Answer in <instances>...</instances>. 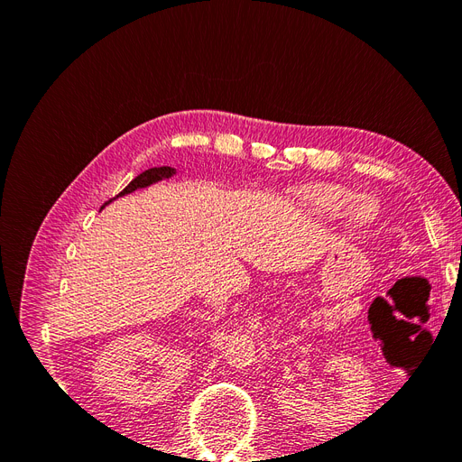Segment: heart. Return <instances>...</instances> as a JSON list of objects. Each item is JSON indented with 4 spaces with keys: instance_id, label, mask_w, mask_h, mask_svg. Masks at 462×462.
Returning <instances> with one entry per match:
<instances>
[{
    "instance_id": "obj_1",
    "label": "heart",
    "mask_w": 462,
    "mask_h": 462,
    "mask_svg": "<svg viewBox=\"0 0 462 462\" xmlns=\"http://www.w3.org/2000/svg\"><path fill=\"white\" fill-rule=\"evenodd\" d=\"M300 204L318 217L335 219L345 216L346 229L353 233L368 231L377 216L380 204L372 197H358V194L343 185H310L299 192Z\"/></svg>"
}]
</instances>
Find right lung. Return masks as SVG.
Here are the masks:
<instances>
[{
    "instance_id": "add662e5",
    "label": "right lung",
    "mask_w": 462,
    "mask_h": 462,
    "mask_svg": "<svg viewBox=\"0 0 462 462\" xmlns=\"http://www.w3.org/2000/svg\"><path fill=\"white\" fill-rule=\"evenodd\" d=\"M173 173H175V170H171V167H152V170H146L144 173L134 177L131 183L119 192V197H121V194H129V192H133L136 189H144V187H148L152 183H156V180H160V179L171 177Z\"/></svg>"
}]
</instances>
